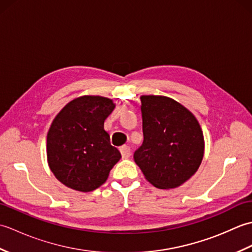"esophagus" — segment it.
Segmentation results:
<instances>
[{"mask_svg": "<svg viewBox=\"0 0 252 252\" xmlns=\"http://www.w3.org/2000/svg\"><path fill=\"white\" fill-rule=\"evenodd\" d=\"M120 153H121V156L123 159H126L131 156V148L129 146H121L120 147Z\"/></svg>", "mask_w": 252, "mask_h": 252, "instance_id": "1", "label": "esophagus"}]
</instances>
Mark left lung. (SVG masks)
I'll use <instances>...</instances> for the list:
<instances>
[{"mask_svg":"<svg viewBox=\"0 0 252 252\" xmlns=\"http://www.w3.org/2000/svg\"><path fill=\"white\" fill-rule=\"evenodd\" d=\"M142 146L134 160L148 182L161 189H175L195 174L203 157V134L195 116L165 96L141 97Z\"/></svg>","mask_w":252,"mask_h":252,"instance_id":"1","label":"left lung"}]
</instances>
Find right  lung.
I'll use <instances>...</instances> for the list:
<instances>
[{"label": "right lung", "mask_w": 252, "mask_h": 252, "mask_svg": "<svg viewBox=\"0 0 252 252\" xmlns=\"http://www.w3.org/2000/svg\"><path fill=\"white\" fill-rule=\"evenodd\" d=\"M115 108L101 96H82L61 110L47 133V161L56 179L79 191L104 184L121 154L110 144L104 122Z\"/></svg>", "instance_id": "add662e5"}]
</instances>
